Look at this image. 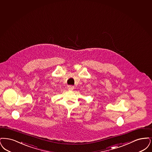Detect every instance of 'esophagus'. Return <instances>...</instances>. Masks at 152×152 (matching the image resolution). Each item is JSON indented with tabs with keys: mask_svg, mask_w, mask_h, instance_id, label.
<instances>
[{
	"mask_svg": "<svg viewBox=\"0 0 152 152\" xmlns=\"http://www.w3.org/2000/svg\"><path fill=\"white\" fill-rule=\"evenodd\" d=\"M67 89L69 90H70V91H72L73 89H74V86H67Z\"/></svg>",
	"mask_w": 152,
	"mask_h": 152,
	"instance_id": "1",
	"label": "esophagus"
}]
</instances>
